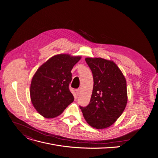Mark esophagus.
<instances>
[{
    "instance_id": "1",
    "label": "esophagus",
    "mask_w": 158,
    "mask_h": 158,
    "mask_svg": "<svg viewBox=\"0 0 158 158\" xmlns=\"http://www.w3.org/2000/svg\"><path fill=\"white\" fill-rule=\"evenodd\" d=\"M75 93H76L77 95H79L80 94V89H76V90H75Z\"/></svg>"
}]
</instances>
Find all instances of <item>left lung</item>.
<instances>
[{
	"label": "left lung",
	"mask_w": 158,
	"mask_h": 158,
	"mask_svg": "<svg viewBox=\"0 0 158 158\" xmlns=\"http://www.w3.org/2000/svg\"><path fill=\"white\" fill-rule=\"evenodd\" d=\"M85 60L92 72L94 87L90 103L80 108L89 125L106 128L117 121L127 106V81L113 60L101 57H86Z\"/></svg>",
	"instance_id": "left-lung-1"
}]
</instances>
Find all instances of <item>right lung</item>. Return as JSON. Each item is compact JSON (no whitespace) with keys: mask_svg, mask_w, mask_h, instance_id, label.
Returning <instances> with one entry per match:
<instances>
[{"mask_svg":"<svg viewBox=\"0 0 158 158\" xmlns=\"http://www.w3.org/2000/svg\"><path fill=\"white\" fill-rule=\"evenodd\" d=\"M81 56L60 53L52 57L33 75L30 85V99L37 112L45 118H56L73 101L69 90L71 71Z\"/></svg>","mask_w":158,"mask_h":158,"instance_id":"obj_1","label":"right lung"}]
</instances>
